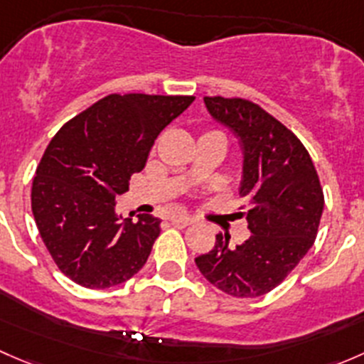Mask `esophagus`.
<instances>
[{
	"label": "esophagus",
	"instance_id": "1",
	"mask_svg": "<svg viewBox=\"0 0 364 364\" xmlns=\"http://www.w3.org/2000/svg\"><path fill=\"white\" fill-rule=\"evenodd\" d=\"M171 223L174 227H179V229H183V227H186V225H190V223H192V218H190V216H185V215L172 216Z\"/></svg>",
	"mask_w": 364,
	"mask_h": 364
}]
</instances>
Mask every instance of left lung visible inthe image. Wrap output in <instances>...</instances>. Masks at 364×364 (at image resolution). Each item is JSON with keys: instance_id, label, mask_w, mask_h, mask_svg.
<instances>
[{"instance_id": "obj_1", "label": "left lung", "mask_w": 364, "mask_h": 364, "mask_svg": "<svg viewBox=\"0 0 364 364\" xmlns=\"http://www.w3.org/2000/svg\"><path fill=\"white\" fill-rule=\"evenodd\" d=\"M208 112L229 128L243 151L237 213L250 237L230 247L216 236L213 250L196 257L203 277L234 297L273 291L306 255L317 236L324 196L310 155L299 139L271 114L243 98L204 97Z\"/></svg>"}]
</instances>
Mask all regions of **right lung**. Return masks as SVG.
<instances>
[{
    "label": "right lung",
    "mask_w": 364,
    "mask_h": 364,
    "mask_svg": "<svg viewBox=\"0 0 364 364\" xmlns=\"http://www.w3.org/2000/svg\"><path fill=\"white\" fill-rule=\"evenodd\" d=\"M196 97L109 95L61 127L31 188L36 227L54 262L86 289H109L142 269L160 234L153 215L116 213L160 132Z\"/></svg>",
    "instance_id": "right-lung-1"
}]
</instances>
